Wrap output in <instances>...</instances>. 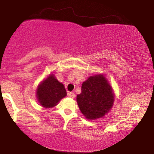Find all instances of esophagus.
<instances>
[{"label":"esophagus","instance_id":"obj_1","mask_svg":"<svg viewBox=\"0 0 154 154\" xmlns=\"http://www.w3.org/2000/svg\"><path fill=\"white\" fill-rule=\"evenodd\" d=\"M67 95H68L69 97H71V98H74L75 97V94L73 93V92H67Z\"/></svg>","mask_w":154,"mask_h":154}]
</instances>
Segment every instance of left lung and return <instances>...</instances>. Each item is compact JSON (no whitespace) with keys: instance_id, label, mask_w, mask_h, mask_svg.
I'll return each mask as SVG.
<instances>
[{"instance_id":"8db88e82","label":"left lung","mask_w":154,"mask_h":154,"mask_svg":"<svg viewBox=\"0 0 154 154\" xmlns=\"http://www.w3.org/2000/svg\"><path fill=\"white\" fill-rule=\"evenodd\" d=\"M113 100L111 87L102 75L90 76L83 82L81 93L76 98L80 110L90 120L104 116L112 107Z\"/></svg>"}]
</instances>
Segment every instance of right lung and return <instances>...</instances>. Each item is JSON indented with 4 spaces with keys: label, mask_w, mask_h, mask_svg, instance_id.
<instances>
[{
    "label": "right lung",
    "mask_w": 154,
    "mask_h": 154,
    "mask_svg": "<svg viewBox=\"0 0 154 154\" xmlns=\"http://www.w3.org/2000/svg\"><path fill=\"white\" fill-rule=\"evenodd\" d=\"M66 95L63 84L60 83L53 75H50L42 82L37 90L38 100L45 108L56 106L61 99Z\"/></svg>",
    "instance_id": "add662e5"
}]
</instances>
